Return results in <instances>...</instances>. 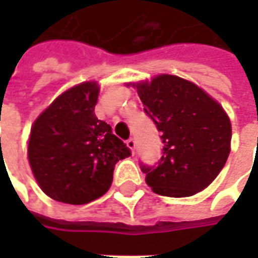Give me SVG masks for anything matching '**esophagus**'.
Returning a JSON list of instances; mask_svg holds the SVG:
<instances>
[{"instance_id": "1", "label": "esophagus", "mask_w": 258, "mask_h": 258, "mask_svg": "<svg viewBox=\"0 0 258 258\" xmlns=\"http://www.w3.org/2000/svg\"><path fill=\"white\" fill-rule=\"evenodd\" d=\"M125 144H127V146H128L130 149H131V152L134 153V152H135V146H137V142H135L134 138H130V140H127V142H125Z\"/></svg>"}]
</instances>
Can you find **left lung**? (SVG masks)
<instances>
[{"label": "left lung", "instance_id": "8db88e82", "mask_svg": "<svg viewBox=\"0 0 258 258\" xmlns=\"http://www.w3.org/2000/svg\"><path fill=\"white\" fill-rule=\"evenodd\" d=\"M133 85L164 145L156 166L141 163L146 184L170 198L207 188L231 152V121L221 105L196 84L171 74Z\"/></svg>", "mask_w": 258, "mask_h": 258}]
</instances>
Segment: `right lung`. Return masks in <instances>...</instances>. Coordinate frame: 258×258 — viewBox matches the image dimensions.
<instances>
[{
	"mask_svg": "<svg viewBox=\"0 0 258 258\" xmlns=\"http://www.w3.org/2000/svg\"><path fill=\"white\" fill-rule=\"evenodd\" d=\"M99 87L87 81L64 91L37 117L30 131L29 163L45 195L85 205L110 188L118 160L130 148L95 116Z\"/></svg>",
	"mask_w": 258,
	"mask_h": 258,
	"instance_id": "obj_1",
	"label": "right lung"
}]
</instances>
